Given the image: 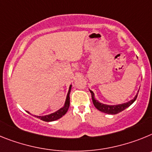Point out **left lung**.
<instances>
[{
    "label": "left lung",
    "instance_id": "left-lung-1",
    "mask_svg": "<svg viewBox=\"0 0 152 152\" xmlns=\"http://www.w3.org/2000/svg\"><path fill=\"white\" fill-rule=\"evenodd\" d=\"M91 92V95H92V102L94 104L95 107L98 110L101 111L102 113H107V114H111V115H115L118 114V113H121L122 111L125 110L126 108L129 107L135 101V99H137V96H138V94L134 96V98L133 99L130 100L129 102H126V103L123 104H119V105H105V104L100 103L99 102H98V100H96L95 99L94 93L92 90H89ZM139 91V90H138Z\"/></svg>",
    "mask_w": 152,
    "mask_h": 152
}]
</instances>
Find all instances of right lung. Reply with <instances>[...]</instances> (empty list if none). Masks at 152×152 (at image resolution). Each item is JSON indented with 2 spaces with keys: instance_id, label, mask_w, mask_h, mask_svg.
Masks as SVG:
<instances>
[{
  "instance_id": "obj_1",
  "label": "right lung",
  "mask_w": 152,
  "mask_h": 152,
  "mask_svg": "<svg viewBox=\"0 0 152 152\" xmlns=\"http://www.w3.org/2000/svg\"><path fill=\"white\" fill-rule=\"evenodd\" d=\"M71 87H72V86L70 85L69 89L68 94H67L66 96V99L65 105H64V106H63V108H61V109H59V110L56 111V112H55V113H52V114L47 115L44 116H37V117L39 118V119L44 121V122H53V121L57 120L59 119V118H61V117H63V116L66 113V112L69 109V93H70L71 91Z\"/></svg>"
}]
</instances>
